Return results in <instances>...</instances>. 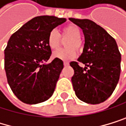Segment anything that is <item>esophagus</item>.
<instances>
[{"label":"esophagus","mask_w":126,"mask_h":126,"mask_svg":"<svg viewBox=\"0 0 126 126\" xmlns=\"http://www.w3.org/2000/svg\"><path fill=\"white\" fill-rule=\"evenodd\" d=\"M63 64H64V66H68V65H69V62L64 61V62H63Z\"/></svg>","instance_id":"obj_1"}]
</instances>
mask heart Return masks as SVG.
<instances>
[{
  "instance_id": "1",
  "label": "heart",
  "mask_w": 126,
  "mask_h": 126,
  "mask_svg": "<svg viewBox=\"0 0 126 126\" xmlns=\"http://www.w3.org/2000/svg\"><path fill=\"white\" fill-rule=\"evenodd\" d=\"M61 35L63 39L69 38V39L66 40L65 43L66 48L57 49L53 52V56L63 60H71L77 55L76 49L79 51L82 48V42L80 40V29L76 25L70 24L66 25L62 29ZM47 42L50 49H57L61 43L60 34L55 29L51 30L49 35H48Z\"/></svg>"
}]
</instances>
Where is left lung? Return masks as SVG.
I'll return each instance as SVG.
<instances>
[{
	"instance_id": "left-lung-1",
	"label": "left lung",
	"mask_w": 126,
	"mask_h": 126,
	"mask_svg": "<svg viewBox=\"0 0 126 126\" xmlns=\"http://www.w3.org/2000/svg\"><path fill=\"white\" fill-rule=\"evenodd\" d=\"M83 30L85 43L78 62L70 65L74 70L71 80L77 97L87 104L104 102L115 91L120 77L121 53L113 37L89 19L69 18Z\"/></svg>"
}]
</instances>
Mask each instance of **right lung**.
<instances>
[{"label": "right lung", "instance_id": "right-lung-1", "mask_svg": "<svg viewBox=\"0 0 126 126\" xmlns=\"http://www.w3.org/2000/svg\"><path fill=\"white\" fill-rule=\"evenodd\" d=\"M66 21L55 16H38L15 32L4 49V69L7 83L15 95L25 104L35 105L52 95L63 68L48 46L49 32Z\"/></svg>", "mask_w": 126, "mask_h": 126}]
</instances>
